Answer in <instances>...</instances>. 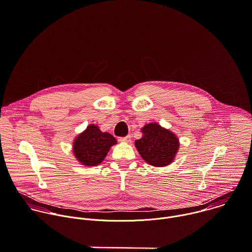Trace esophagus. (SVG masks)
<instances>
[{
	"label": "esophagus",
	"mask_w": 252,
	"mask_h": 252,
	"mask_svg": "<svg viewBox=\"0 0 252 252\" xmlns=\"http://www.w3.org/2000/svg\"><path fill=\"white\" fill-rule=\"evenodd\" d=\"M118 140H119L120 142H126V143H128V142H130V140H131V136L128 135V136H126V137H119Z\"/></svg>",
	"instance_id": "34e87169"
}]
</instances>
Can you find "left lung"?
Listing matches in <instances>:
<instances>
[{"label":"left lung","mask_w":252,"mask_h":252,"mask_svg":"<svg viewBox=\"0 0 252 252\" xmlns=\"http://www.w3.org/2000/svg\"><path fill=\"white\" fill-rule=\"evenodd\" d=\"M142 132L143 137L135 142V146L143 159L154 166L169 164L179 148L176 136L158 123L145 125Z\"/></svg>","instance_id":"1"}]
</instances>
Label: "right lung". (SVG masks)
I'll return each mask as SVG.
<instances>
[{
  "label": "right lung",
  "mask_w": 252,
  "mask_h": 252,
  "mask_svg": "<svg viewBox=\"0 0 252 252\" xmlns=\"http://www.w3.org/2000/svg\"><path fill=\"white\" fill-rule=\"evenodd\" d=\"M116 139L107 132H101L95 125H90L74 142L73 152L77 159L88 166L99 164L106 157Z\"/></svg>",
  "instance_id": "add662e5"
}]
</instances>
